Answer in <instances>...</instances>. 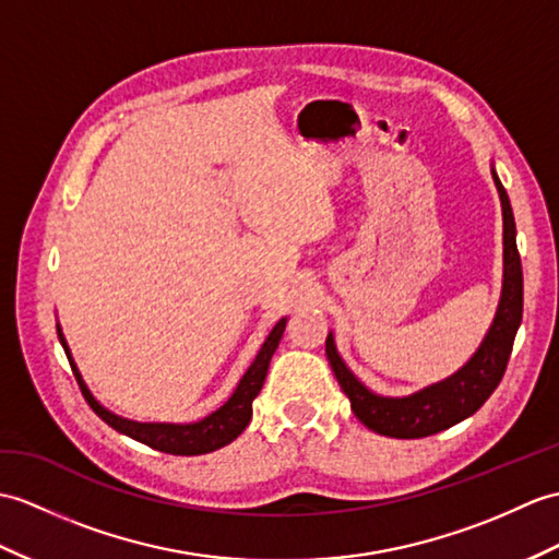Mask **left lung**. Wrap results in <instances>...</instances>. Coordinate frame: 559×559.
<instances>
[{
	"mask_svg": "<svg viewBox=\"0 0 559 559\" xmlns=\"http://www.w3.org/2000/svg\"><path fill=\"white\" fill-rule=\"evenodd\" d=\"M492 180H496L502 202V295L496 319H492V326L486 333L481 347L476 349L474 357L457 373H452L450 379L428 385L424 391L407 397L373 395L345 367L338 349H335L333 333H329L326 357L331 361L335 379H338L345 395L349 397L355 417L376 433L388 438H426L438 431H445V428L472 417L502 381V373L508 369L512 355L516 329L522 323L524 276L522 259H519L516 250V226L510 198L496 171H492Z\"/></svg>",
	"mask_w": 559,
	"mask_h": 559,
	"instance_id": "8db88e82",
	"label": "left lung"
}]
</instances>
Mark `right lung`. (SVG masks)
Wrapping results in <instances>:
<instances>
[{
  "label": "right lung",
  "instance_id": "1",
  "mask_svg": "<svg viewBox=\"0 0 559 559\" xmlns=\"http://www.w3.org/2000/svg\"><path fill=\"white\" fill-rule=\"evenodd\" d=\"M283 331H285V319H281L274 326V331L269 333V338L264 341L262 349H259V355L254 357L250 369L245 371L238 388L233 391L226 405L212 412L210 417H204L194 424H140V421L123 419V417H119V414L104 409L93 397V393L87 391L81 371H78V367L73 365L71 349L67 345V341H63L61 329L57 326L59 341L63 345V353H67V357L71 361L75 381H78V385H81L83 397L87 400V405L93 407L97 417L102 421H107L119 433L138 440V443H145L152 450L168 452V455H186V457L214 452L218 448L233 443V440H236L245 431V426H248L252 419V400L259 395V391H262L266 371H269V361L276 353V347L283 338Z\"/></svg>",
  "mask_w": 559,
  "mask_h": 559
}]
</instances>
